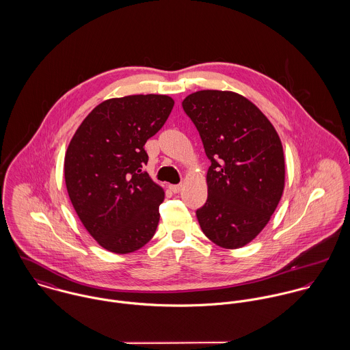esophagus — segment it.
<instances>
[{
	"mask_svg": "<svg viewBox=\"0 0 350 350\" xmlns=\"http://www.w3.org/2000/svg\"><path fill=\"white\" fill-rule=\"evenodd\" d=\"M170 190H171L174 194H178V193L182 190V185H171V186H170Z\"/></svg>",
	"mask_w": 350,
	"mask_h": 350,
	"instance_id": "esophagus-1",
	"label": "esophagus"
}]
</instances>
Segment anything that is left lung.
Segmentation results:
<instances>
[{"instance_id": "left-lung-1", "label": "left lung", "mask_w": 350, "mask_h": 350, "mask_svg": "<svg viewBox=\"0 0 350 350\" xmlns=\"http://www.w3.org/2000/svg\"><path fill=\"white\" fill-rule=\"evenodd\" d=\"M182 106L211 163L207 200L197 210L200 229L222 248H241L264 229L282 198V142L269 120L240 94L200 90Z\"/></svg>"}]
</instances>
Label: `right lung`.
<instances>
[{
  "instance_id": "obj_1",
  "label": "right lung",
  "mask_w": 350,
  "mask_h": 350,
  "mask_svg": "<svg viewBox=\"0 0 350 350\" xmlns=\"http://www.w3.org/2000/svg\"><path fill=\"white\" fill-rule=\"evenodd\" d=\"M174 107L168 96L103 100L77 129L64 157L71 203L105 250L129 253L153 237L164 191L143 170L144 150Z\"/></svg>"
}]
</instances>
